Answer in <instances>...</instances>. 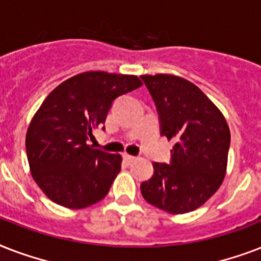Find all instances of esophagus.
Returning a JSON list of instances; mask_svg holds the SVG:
<instances>
[{
	"mask_svg": "<svg viewBox=\"0 0 261 261\" xmlns=\"http://www.w3.org/2000/svg\"><path fill=\"white\" fill-rule=\"evenodd\" d=\"M123 159H124V161H127V163H133V161L137 160V157L128 154V153H123Z\"/></svg>",
	"mask_w": 261,
	"mask_h": 261,
	"instance_id": "1",
	"label": "esophagus"
}]
</instances>
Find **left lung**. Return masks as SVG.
<instances>
[{"mask_svg":"<svg viewBox=\"0 0 261 261\" xmlns=\"http://www.w3.org/2000/svg\"><path fill=\"white\" fill-rule=\"evenodd\" d=\"M141 77L157 106L161 134L174 141L171 164L154 163V174L141 184V192L157 208L186 214L204 204L222 184L230 130L218 107L188 80Z\"/></svg>","mask_w":261,"mask_h":261,"instance_id":"left-lung-1","label":"left lung"}]
</instances>
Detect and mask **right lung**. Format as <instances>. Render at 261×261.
Wrapping results in <instances>:
<instances>
[{
    "label": "right lung",
    "mask_w": 261,
    "mask_h": 261,
    "mask_svg": "<svg viewBox=\"0 0 261 261\" xmlns=\"http://www.w3.org/2000/svg\"><path fill=\"white\" fill-rule=\"evenodd\" d=\"M141 85L137 75L84 71L44 98L28 126L25 147L31 174L50 200L79 210L106 198L122 155L93 149L88 141L115 98Z\"/></svg>",
    "instance_id": "add662e5"
}]
</instances>
